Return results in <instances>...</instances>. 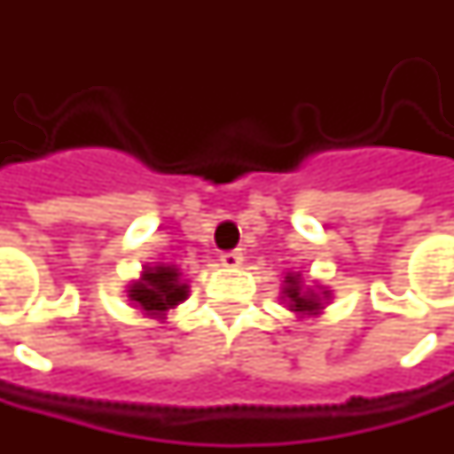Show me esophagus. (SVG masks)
Instances as JSON below:
<instances>
[{
  "label": "esophagus",
  "instance_id": "34e87169",
  "mask_svg": "<svg viewBox=\"0 0 454 454\" xmlns=\"http://www.w3.org/2000/svg\"><path fill=\"white\" fill-rule=\"evenodd\" d=\"M219 262H222L224 268H239V265H242V253H239V250L222 253L219 254Z\"/></svg>",
  "mask_w": 454,
  "mask_h": 454
}]
</instances>
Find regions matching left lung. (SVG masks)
<instances>
[{
  "label": "left lung",
  "mask_w": 454,
  "mask_h": 454,
  "mask_svg": "<svg viewBox=\"0 0 454 454\" xmlns=\"http://www.w3.org/2000/svg\"><path fill=\"white\" fill-rule=\"evenodd\" d=\"M331 295L333 293L323 286H316V288L305 286L301 272H286L280 301H286L290 313H295L298 318H310V316H321Z\"/></svg>",
  "instance_id": "8db88e82"
}]
</instances>
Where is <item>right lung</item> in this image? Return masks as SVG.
Segmentation results:
<instances>
[{
    "mask_svg": "<svg viewBox=\"0 0 454 454\" xmlns=\"http://www.w3.org/2000/svg\"><path fill=\"white\" fill-rule=\"evenodd\" d=\"M126 293H129V301L138 313L164 321L166 310H171V308H176L186 301L189 286H186L182 270L176 265L159 262V265H146L141 278L131 280Z\"/></svg>",
    "mask_w": 454,
    "mask_h": 454,
    "instance_id": "right-lung-1",
    "label": "right lung"
}]
</instances>
